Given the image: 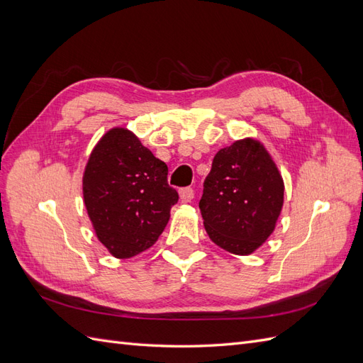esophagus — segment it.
Instances as JSON below:
<instances>
[{
  "label": "esophagus",
  "instance_id": "1",
  "mask_svg": "<svg viewBox=\"0 0 363 363\" xmlns=\"http://www.w3.org/2000/svg\"><path fill=\"white\" fill-rule=\"evenodd\" d=\"M180 201L182 203H191L194 200V189L192 188H183L179 191Z\"/></svg>",
  "mask_w": 363,
  "mask_h": 363
}]
</instances>
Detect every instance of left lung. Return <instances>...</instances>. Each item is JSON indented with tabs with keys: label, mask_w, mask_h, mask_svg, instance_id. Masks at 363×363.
<instances>
[{
	"label": "left lung",
	"mask_w": 363,
	"mask_h": 363,
	"mask_svg": "<svg viewBox=\"0 0 363 363\" xmlns=\"http://www.w3.org/2000/svg\"><path fill=\"white\" fill-rule=\"evenodd\" d=\"M284 183L259 140L245 138L219 150L204 180L200 211L213 242L239 256L271 236L283 207Z\"/></svg>",
	"instance_id": "obj_1"
}]
</instances>
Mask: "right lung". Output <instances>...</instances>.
I'll list each match as a JSON object with an SVG mask.
<instances>
[{
    "label": "right lung",
    "instance_id": "right-lung-1",
    "mask_svg": "<svg viewBox=\"0 0 363 363\" xmlns=\"http://www.w3.org/2000/svg\"><path fill=\"white\" fill-rule=\"evenodd\" d=\"M83 199L98 240L112 256L128 259L156 244L179 194L168 184L167 163L130 130L115 127L86 163Z\"/></svg>",
    "mask_w": 363,
    "mask_h": 363
}]
</instances>
